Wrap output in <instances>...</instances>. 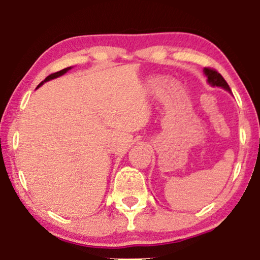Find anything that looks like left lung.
Here are the masks:
<instances>
[{
    "instance_id": "1",
    "label": "left lung",
    "mask_w": 260,
    "mask_h": 260,
    "mask_svg": "<svg viewBox=\"0 0 260 260\" xmlns=\"http://www.w3.org/2000/svg\"><path fill=\"white\" fill-rule=\"evenodd\" d=\"M204 72H205L206 76H207V81L212 85V86L222 87L229 92H231V88L229 86V84L226 83V80L223 79L222 76L218 72V71L207 67V69L204 70Z\"/></svg>"
}]
</instances>
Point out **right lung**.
Listing matches in <instances>:
<instances>
[{"mask_svg": "<svg viewBox=\"0 0 260 260\" xmlns=\"http://www.w3.org/2000/svg\"><path fill=\"white\" fill-rule=\"evenodd\" d=\"M71 69H72V67H67V69H63V70H61V71H59V72H55V73H52V74H49V76L46 78V79L44 80V81H41L40 84L38 85V87H40L42 84L45 83V81H48V80H51V79H54V78H58V77H60V76H62V74H65L67 71H70ZM37 87V88H38Z\"/></svg>", "mask_w": 260, "mask_h": 260, "instance_id": "obj_1", "label": "right lung"}]
</instances>
